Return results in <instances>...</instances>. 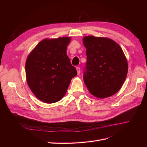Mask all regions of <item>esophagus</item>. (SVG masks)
Returning <instances> with one entry per match:
<instances>
[{
	"mask_svg": "<svg viewBox=\"0 0 147 147\" xmlns=\"http://www.w3.org/2000/svg\"><path fill=\"white\" fill-rule=\"evenodd\" d=\"M76 70H77V74L79 75L80 73V67H77L76 68Z\"/></svg>",
	"mask_w": 147,
	"mask_h": 147,
	"instance_id": "esophagus-1",
	"label": "esophagus"
}]
</instances>
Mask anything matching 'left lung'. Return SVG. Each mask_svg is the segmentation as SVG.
Wrapping results in <instances>:
<instances>
[{
    "mask_svg": "<svg viewBox=\"0 0 147 147\" xmlns=\"http://www.w3.org/2000/svg\"><path fill=\"white\" fill-rule=\"evenodd\" d=\"M87 63L83 80L88 91L97 98L112 96L125 81L128 64L121 48L107 37H84Z\"/></svg>",
    "mask_w": 147,
    "mask_h": 147,
    "instance_id": "1",
    "label": "left lung"
}]
</instances>
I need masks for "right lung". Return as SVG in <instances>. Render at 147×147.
Returning <instances> with one entry per match:
<instances>
[{"mask_svg":"<svg viewBox=\"0 0 147 147\" xmlns=\"http://www.w3.org/2000/svg\"><path fill=\"white\" fill-rule=\"evenodd\" d=\"M70 37L45 38L40 42L26 61L28 84L38 99L45 103L58 102L65 96L77 74L67 55Z\"/></svg>","mask_w":147,"mask_h":147,"instance_id":"add662e5","label":"right lung"}]
</instances>
